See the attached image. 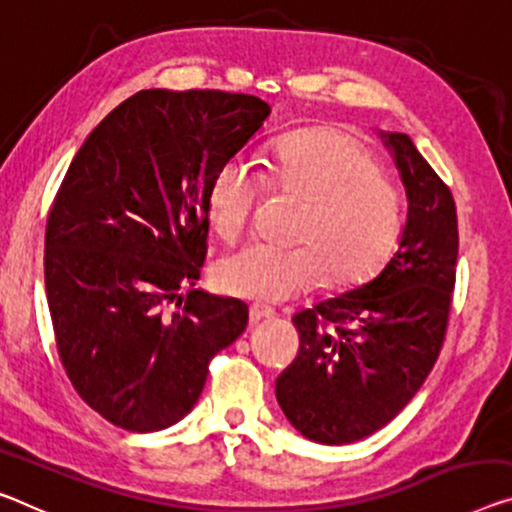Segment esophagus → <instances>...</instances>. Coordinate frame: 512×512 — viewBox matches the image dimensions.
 Here are the masks:
<instances>
[{"instance_id": "obj_1", "label": "esophagus", "mask_w": 512, "mask_h": 512, "mask_svg": "<svg viewBox=\"0 0 512 512\" xmlns=\"http://www.w3.org/2000/svg\"><path fill=\"white\" fill-rule=\"evenodd\" d=\"M265 318H272V309H267V306H261V304H251L249 306V320L251 322H261Z\"/></svg>"}]
</instances>
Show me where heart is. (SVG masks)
Returning <instances> with one entry per match:
<instances>
[{
    "instance_id": "b5f03b06",
    "label": "heart",
    "mask_w": 512,
    "mask_h": 512,
    "mask_svg": "<svg viewBox=\"0 0 512 512\" xmlns=\"http://www.w3.org/2000/svg\"><path fill=\"white\" fill-rule=\"evenodd\" d=\"M274 190L306 206L297 249L245 245L217 263V286L229 295L281 304L309 293L322 277L345 290L373 279L400 233V196L380 176L375 157L343 132L300 130L283 137L265 162ZM263 176L242 157L215 171L208 222L222 240L247 229Z\"/></svg>"
}]
</instances>
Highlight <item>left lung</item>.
Masks as SVG:
<instances>
[{"instance_id":"obj_1","label":"left lung","mask_w":512,"mask_h":512,"mask_svg":"<svg viewBox=\"0 0 512 512\" xmlns=\"http://www.w3.org/2000/svg\"><path fill=\"white\" fill-rule=\"evenodd\" d=\"M407 196V219L377 277L295 313L300 352L277 377L297 432L341 446L387 426L442 350L458 261V215L444 180L405 132L377 130Z\"/></svg>"}]
</instances>
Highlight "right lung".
Returning <instances> with one entry per match:
<instances>
[{
  "label": "right lung",
  "mask_w": 512,
  "mask_h": 512,
  "mask_svg": "<svg viewBox=\"0 0 512 512\" xmlns=\"http://www.w3.org/2000/svg\"><path fill=\"white\" fill-rule=\"evenodd\" d=\"M267 116L247 93L146 89L70 162L47 217L45 293L68 380L114 426H174L199 400L208 361L245 332L247 304L196 281L210 180Z\"/></svg>",
  "instance_id": "1"
}]
</instances>
